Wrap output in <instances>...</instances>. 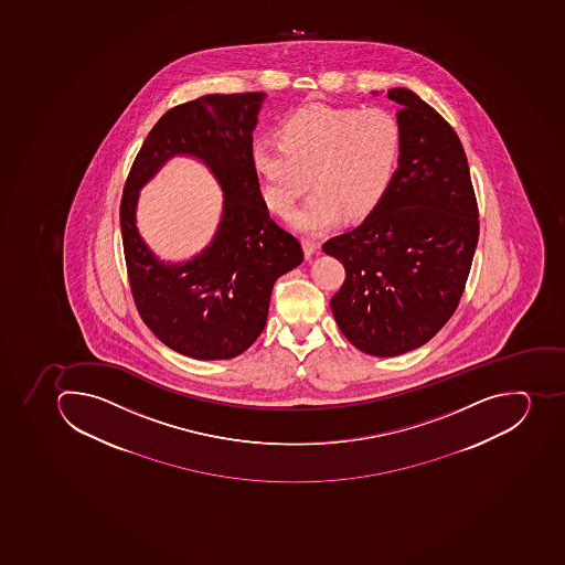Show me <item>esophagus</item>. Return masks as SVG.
Returning <instances> with one entry per match:
<instances>
[{
    "mask_svg": "<svg viewBox=\"0 0 565 565\" xmlns=\"http://www.w3.org/2000/svg\"><path fill=\"white\" fill-rule=\"evenodd\" d=\"M319 247H321V243H319V241H313V238H303V252L307 257H312L313 253H318Z\"/></svg>",
    "mask_w": 565,
    "mask_h": 565,
    "instance_id": "esophagus-1",
    "label": "esophagus"
}]
</instances>
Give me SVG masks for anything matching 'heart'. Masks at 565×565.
Instances as JSON below:
<instances>
[{
  "instance_id": "heart-1",
  "label": "heart",
  "mask_w": 565,
  "mask_h": 565,
  "mask_svg": "<svg viewBox=\"0 0 565 565\" xmlns=\"http://www.w3.org/2000/svg\"><path fill=\"white\" fill-rule=\"evenodd\" d=\"M399 153L402 128L383 108L305 107L281 122L280 142L253 145L252 162L276 214L295 211L313 183L316 191L290 223L321 234L344 215L362 220L379 206Z\"/></svg>"
}]
</instances>
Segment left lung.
<instances>
[{
	"mask_svg": "<svg viewBox=\"0 0 565 565\" xmlns=\"http://www.w3.org/2000/svg\"><path fill=\"white\" fill-rule=\"evenodd\" d=\"M402 153L379 206L348 234L322 244L345 269L331 312L345 339L373 356L417 350L449 321L466 289L480 221L457 131L405 87Z\"/></svg>",
	"mask_w": 565,
	"mask_h": 565,
	"instance_id": "obj_1",
	"label": "left lung"
}]
</instances>
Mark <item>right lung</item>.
Wrapping results in <instances>:
<instances>
[{
  "label": "right lung",
  "instance_id": "1",
  "mask_svg": "<svg viewBox=\"0 0 565 565\" xmlns=\"http://www.w3.org/2000/svg\"><path fill=\"white\" fill-rule=\"evenodd\" d=\"M266 94H209L171 108L140 146L122 192V247L131 296L163 344L196 360L234 359L267 322L273 285L303 262L295 235L270 220L253 168V130ZM177 153L196 156L224 189V214L196 258L166 265L139 237V189Z\"/></svg>",
  "mask_w": 565,
  "mask_h": 565
}]
</instances>
